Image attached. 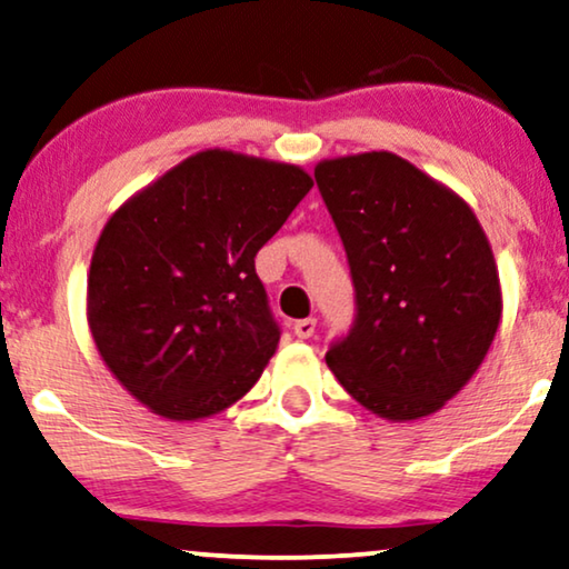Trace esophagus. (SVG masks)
I'll use <instances>...</instances> for the list:
<instances>
[{"mask_svg":"<svg viewBox=\"0 0 569 569\" xmlns=\"http://www.w3.org/2000/svg\"><path fill=\"white\" fill-rule=\"evenodd\" d=\"M292 331H295V335H298L300 339L313 337V335H316V319H300V321H295Z\"/></svg>","mask_w":569,"mask_h":569,"instance_id":"esophagus-1","label":"esophagus"}]
</instances>
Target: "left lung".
<instances>
[{
	"instance_id": "left-lung-1",
	"label": "left lung",
	"mask_w": 569,
	"mask_h": 569,
	"mask_svg": "<svg viewBox=\"0 0 569 569\" xmlns=\"http://www.w3.org/2000/svg\"><path fill=\"white\" fill-rule=\"evenodd\" d=\"M316 186L348 253L356 319L327 363L389 420L437 412L478 371L501 316L499 274L470 206L410 161H321Z\"/></svg>"
}]
</instances>
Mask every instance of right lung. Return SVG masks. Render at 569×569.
Wrapping results in <instances>:
<instances>
[{"mask_svg": "<svg viewBox=\"0 0 569 569\" xmlns=\"http://www.w3.org/2000/svg\"><path fill=\"white\" fill-rule=\"evenodd\" d=\"M311 188L298 167L213 149L107 221L88 274V327L132 397L196 420L253 387L282 335L256 253Z\"/></svg>", "mask_w": 569, "mask_h": 569, "instance_id": "right-lung-1", "label": "right lung"}]
</instances>
